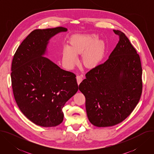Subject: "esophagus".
Returning a JSON list of instances; mask_svg holds the SVG:
<instances>
[{"instance_id":"obj_1","label":"esophagus","mask_w":154,"mask_h":154,"mask_svg":"<svg viewBox=\"0 0 154 154\" xmlns=\"http://www.w3.org/2000/svg\"><path fill=\"white\" fill-rule=\"evenodd\" d=\"M76 79H77V83L79 85L82 80H83V76L82 75H78L77 77H76Z\"/></svg>"}]
</instances>
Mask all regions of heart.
<instances>
[{"instance_id":"obj_1","label":"heart","mask_w":154,"mask_h":154,"mask_svg":"<svg viewBox=\"0 0 154 154\" xmlns=\"http://www.w3.org/2000/svg\"><path fill=\"white\" fill-rule=\"evenodd\" d=\"M94 33L76 34L70 41V46L63 49V61L68 68H72L78 61L77 54H82V63L86 67H93L102 59L105 52V43L97 39Z\"/></svg>"}]
</instances>
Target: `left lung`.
I'll use <instances>...</instances> for the list:
<instances>
[{
  "mask_svg": "<svg viewBox=\"0 0 154 154\" xmlns=\"http://www.w3.org/2000/svg\"><path fill=\"white\" fill-rule=\"evenodd\" d=\"M119 41L108 59L88 72L79 85L90 122L99 127L117 125L138 104L142 93L140 58L125 35L113 30Z\"/></svg>",
  "mask_w": 154,
  "mask_h": 154,
  "instance_id": "1",
  "label": "left lung"
}]
</instances>
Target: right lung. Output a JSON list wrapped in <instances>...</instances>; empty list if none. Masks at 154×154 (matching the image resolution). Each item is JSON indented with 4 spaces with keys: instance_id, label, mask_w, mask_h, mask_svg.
Returning <instances> with one entry per match:
<instances>
[{
    "instance_id": "right-lung-1",
    "label": "right lung",
    "mask_w": 154,
    "mask_h": 154,
    "mask_svg": "<svg viewBox=\"0 0 154 154\" xmlns=\"http://www.w3.org/2000/svg\"><path fill=\"white\" fill-rule=\"evenodd\" d=\"M66 28L36 29L22 42L12 61L11 83L15 100L34 124L55 127L63 121V108L78 91L75 75L45 57L50 39Z\"/></svg>"
}]
</instances>
